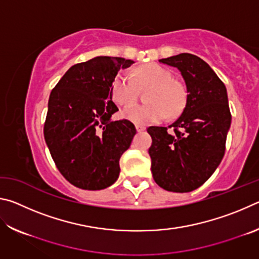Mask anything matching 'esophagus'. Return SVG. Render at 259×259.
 <instances>
[{"label":"esophagus","mask_w":259,"mask_h":259,"mask_svg":"<svg viewBox=\"0 0 259 259\" xmlns=\"http://www.w3.org/2000/svg\"><path fill=\"white\" fill-rule=\"evenodd\" d=\"M136 129H137L138 133H142V131L145 130L146 128L144 125H140V124H136Z\"/></svg>","instance_id":"obj_1"}]
</instances>
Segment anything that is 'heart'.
Here are the masks:
<instances>
[{
  "label": "heart",
  "instance_id": "b5f03b06",
  "mask_svg": "<svg viewBox=\"0 0 259 259\" xmlns=\"http://www.w3.org/2000/svg\"><path fill=\"white\" fill-rule=\"evenodd\" d=\"M135 77L141 89L151 88L147 98L149 104L126 107L122 112L125 119L137 124L155 123L164 120L168 113L171 116L178 115L185 107V87L174 81L171 72L166 68L156 64L145 65L136 69ZM137 85L129 73L117 74L111 88L114 102L120 106L132 104L138 97Z\"/></svg>",
  "mask_w": 259,
  "mask_h": 259
}]
</instances>
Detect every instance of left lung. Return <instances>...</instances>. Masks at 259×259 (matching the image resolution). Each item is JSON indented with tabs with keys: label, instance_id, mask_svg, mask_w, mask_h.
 <instances>
[{
	"label": "left lung",
	"instance_id": "1",
	"mask_svg": "<svg viewBox=\"0 0 259 259\" xmlns=\"http://www.w3.org/2000/svg\"><path fill=\"white\" fill-rule=\"evenodd\" d=\"M182 73L187 89L182 115L168 127L150 126L148 150L155 183L169 192L194 191L208 181L225 153L231 112L225 84L198 56L160 59Z\"/></svg>",
	"mask_w": 259,
	"mask_h": 259
}]
</instances>
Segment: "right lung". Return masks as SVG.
<instances>
[{
    "label": "right lung",
    "instance_id": "right-lung-1",
    "mask_svg": "<svg viewBox=\"0 0 259 259\" xmlns=\"http://www.w3.org/2000/svg\"><path fill=\"white\" fill-rule=\"evenodd\" d=\"M134 60L96 57L72 66L52 89L45 139L60 174L82 190L111 186L120 174V157L136 128L128 120L111 121L119 111L111 88L121 68Z\"/></svg>",
    "mask_w": 259,
    "mask_h": 259
}]
</instances>
